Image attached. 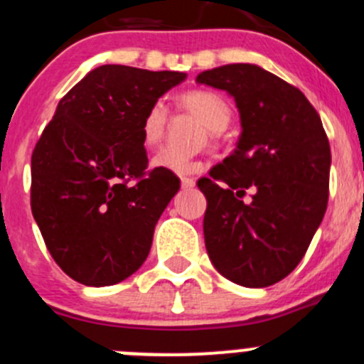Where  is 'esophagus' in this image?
I'll return each instance as SVG.
<instances>
[{
  "instance_id": "1",
  "label": "esophagus",
  "mask_w": 364,
  "mask_h": 364,
  "mask_svg": "<svg viewBox=\"0 0 364 364\" xmlns=\"http://www.w3.org/2000/svg\"><path fill=\"white\" fill-rule=\"evenodd\" d=\"M181 183H182L183 189H191V187L196 186L194 178H189V177H181Z\"/></svg>"
}]
</instances>
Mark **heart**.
<instances>
[{
  "label": "heart",
  "mask_w": 364,
  "mask_h": 364,
  "mask_svg": "<svg viewBox=\"0 0 364 364\" xmlns=\"http://www.w3.org/2000/svg\"><path fill=\"white\" fill-rule=\"evenodd\" d=\"M183 109L193 113L194 117L200 118L201 124L215 134V132L225 131L226 125L230 124L232 118V107L226 102V99L219 93L210 92V90H193V92L182 93L178 99ZM168 111L161 100L154 102L152 106L146 109L145 117L141 120V141L146 149H154L161 143L164 136V129H166ZM152 164L156 168H163V170L175 171V173L187 175L193 173L200 168V161L193 159L189 156H181L171 150H161L154 156Z\"/></svg>",
  "instance_id": "obj_1"
}]
</instances>
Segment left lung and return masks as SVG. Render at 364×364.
<instances>
[{
  "label": "left lung",
  "instance_id": "1",
  "mask_svg": "<svg viewBox=\"0 0 364 364\" xmlns=\"http://www.w3.org/2000/svg\"><path fill=\"white\" fill-rule=\"evenodd\" d=\"M196 82L232 95L242 127L235 150L198 181L208 258L237 285H274L303 260L326 214L331 149L322 120L299 88L258 65H223Z\"/></svg>",
  "mask_w": 364,
  "mask_h": 364
}]
</instances>
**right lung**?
I'll return each mask as SVG.
<instances>
[{
    "mask_svg": "<svg viewBox=\"0 0 364 364\" xmlns=\"http://www.w3.org/2000/svg\"><path fill=\"white\" fill-rule=\"evenodd\" d=\"M186 77L100 65L60 100L35 145L31 212L51 257L77 283L114 285L149 257L181 181L170 170H146L139 127L146 109Z\"/></svg>",
    "mask_w": 364,
    "mask_h": 364,
    "instance_id": "1",
    "label": "right lung"
}]
</instances>
